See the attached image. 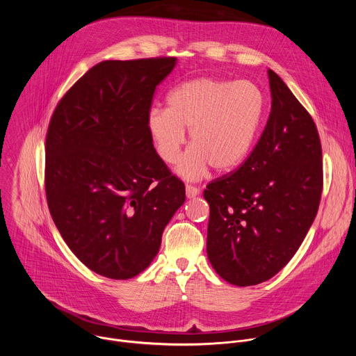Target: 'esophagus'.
Wrapping results in <instances>:
<instances>
[{"instance_id": "34e87169", "label": "esophagus", "mask_w": 356, "mask_h": 356, "mask_svg": "<svg viewBox=\"0 0 356 356\" xmlns=\"http://www.w3.org/2000/svg\"><path fill=\"white\" fill-rule=\"evenodd\" d=\"M198 194H200V188L198 187L191 186V184H186V195L188 198H193V197H195Z\"/></svg>"}]
</instances>
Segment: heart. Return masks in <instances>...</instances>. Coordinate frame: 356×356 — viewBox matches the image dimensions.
<instances>
[{
  "label": "heart",
  "mask_w": 356,
  "mask_h": 356,
  "mask_svg": "<svg viewBox=\"0 0 356 356\" xmlns=\"http://www.w3.org/2000/svg\"><path fill=\"white\" fill-rule=\"evenodd\" d=\"M266 108L262 90L250 81L198 77L176 86L168 95V108L155 107L146 125L159 158L179 161L190 131V149L177 172L197 180L210 166L225 173L236 169L250 154Z\"/></svg>",
  "instance_id": "heart-1"
}]
</instances>
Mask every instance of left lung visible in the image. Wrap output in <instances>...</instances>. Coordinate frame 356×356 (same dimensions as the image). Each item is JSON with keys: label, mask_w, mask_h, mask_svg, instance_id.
Listing matches in <instances>:
<instances>
[{"label": "left lung", "mask_w": 356, "mask_h": 356, "mask_svg": "<svg viewBox=\"0 0 356 356\" xmlns=\"http://www.w3.org/2000/svg\"><path fill=\"white\" fill-rule=\"evenodd\" d=\"M272 110L248 159L209 183L207 255L235 286H253L282 270L306 238L323 191L317 127L284 81L268 70Z\"/></svg>", "instance_id": "left-lung-1"}]
</instances>
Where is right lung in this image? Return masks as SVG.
<instances>
[{
  "label": "right lung",
  "mask_w": 356,
  "mask_h": 356,
  "mask_svg": "<svg viewBox=\"0 0 356 356\" xmlns=\"http://www.w3.org/2000/svg\"><path fill=\"white\" fill-rule=\"evenodd\" d=\"M176 58L104 60L62 97L44 146L50 216L74 255L115 280L143 272L186 200L146 120Z\"/></svg>",
  "instance_id": "obj_1"
}]
</instances>
